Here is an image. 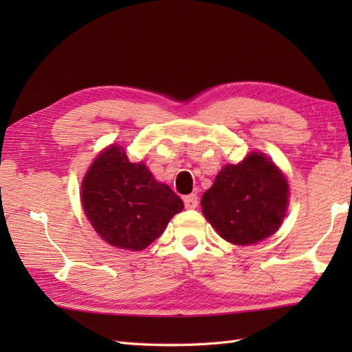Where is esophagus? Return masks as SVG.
I'll return each mask as SVG.
<instances>
[{
	"mask_svg": "<svg viewBox=\"0 0 352 352\" xmlns=\"http://www.w3.org/2000/svg\"><path fill=\"white\" fill-rule=\"evenodd\" d=\"M198 203H199V199H198L197 193H190V195L184 197V207L186 208H197Z\"/></svg>",
	"mask_w": 352,
	"mask_h": 352,
	"instance_id": "1",
	"label": "esophagus"
}]
</instances>
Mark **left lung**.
<instances>
[{"label": "left lung", "mask_w": 352, "mask_h": 352, "mask_svg": "<svg viewBox=\"0 0 352 352\" xmlns=\"http://www.w3.org/2000/svg\"><path fill=\"white\" fill-rule=\"evenodd\" d=\"M287 203L283 172L256 151L239 164H226L201 198L206 219L234 245H252L272 236L283 223Z\"/></svg>", "instance_id": "left-lung-1"}]
</instances>
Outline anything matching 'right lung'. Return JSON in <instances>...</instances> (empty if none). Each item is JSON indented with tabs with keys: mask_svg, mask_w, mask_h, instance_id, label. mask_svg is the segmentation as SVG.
Instances as JSON below:
<instances>
[{
	"mask_svg": "<svg viewBox=\"0 0 352 352\" xmlns=\"http://www.w3.org/2000/svg\"><path fill=\"white\" fill-rule=\"evenodd\" d=\"M89 222L107 243L142 251L160 237L183 201L155 182L144 163H131L124 148L110 145L96 157L81 183Z\"/></svg>",
	"mask_w": 352,
	"mask_h": 352,
	"instance_id": "right-lung-1",
	"label": "right lung"
}]
</instances>
